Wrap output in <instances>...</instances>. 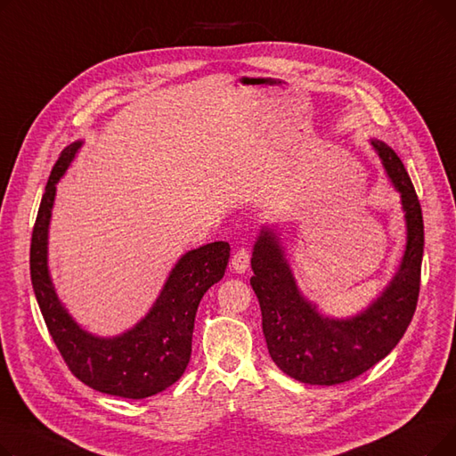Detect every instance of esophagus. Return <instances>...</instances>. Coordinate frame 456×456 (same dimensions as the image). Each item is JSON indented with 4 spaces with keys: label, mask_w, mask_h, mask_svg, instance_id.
<instances>
[{
    "label": "esophagus",
    "mask_w": 456,
    "mask_h": 456,
    "mask_svg": "<svg viewBox=\"0 0 456 456\" xmlns=\"http://www.w3.org/2000/svg\"><path fill=\"white\" fill-rule=\"evenodd\" d=\"M249 260H251V251L248 248H238L231 258L232 270L238 273H244L249 268Z\"/></svg>",
    "instance_id": "esophagus-1"
}]
</instances>
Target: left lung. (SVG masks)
<instances>
[{"instance_id":"8db88e82","label":"left lung","mask_w":456,"mask_h":456,"mask_svg":"<svg viewBox=\"0 0 456 456\" xmlns=\"http://www.w3.org/2000/svg\"><path fill=\"white\" fill-rule=\"evenodd\" d=\"M371 143L401 191L409 236L399 272L364 314L346 322L320 316L297 292L275 236L262 231L255 244L251 286L270 356L286 375L306 385L332 387L362 375L399 344L416 313L423 258L421 205L395 151L379 140Z\"/></svg>"}]
</instances>
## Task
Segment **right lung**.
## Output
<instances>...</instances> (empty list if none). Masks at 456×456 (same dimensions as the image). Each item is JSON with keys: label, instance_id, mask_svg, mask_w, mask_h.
<instances>
[{"label": "right lung", "instance_id": "add662e5", "mask_svg": "<svg viewBox=\"0 0 456 456\" xmlns=\"http://www.w3.org/2000/svg\"><path fill=\"white\" fill-rule=\"evenodd\" d=\"M81 143L64 148L47 179L31 236V282L45 327L68 370L86 387L126 399L155 395L184 373L201 297L227 268L231 248L212 242L188 251L174 268L151 313L118 338H95L79 329L59 303L47 275V225L55 184Z\"/></svg>", "mask_w": 456, "mask_h": 456}]
</instances>
